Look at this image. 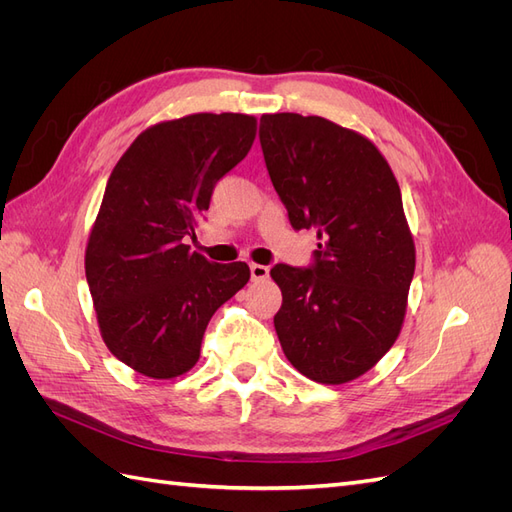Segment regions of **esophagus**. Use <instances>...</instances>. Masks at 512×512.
I'll return each instance as SVG.
<instances>
[{
	"label": "esophagus",
	"instance_id": "esophagus-1",
	"mask_svg": "<svg viewBox=\"0 0 512 512\" xmlns=\"http://www.w3.org/2000/svg\"><path fill=\"white\" fill-rule=\"evenodd\" d=\"M250 273H252V280L254 282H260V280H267L269 277V267H265V265H250Z\"/></svg>",
	"mask_w": 512,
	"mask_h": 512
}]
</instances>
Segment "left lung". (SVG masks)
I'll list each match as a JSON object with an SVG mask.
<instances>
[{
  "mask_svg": "<svg viewBox=\"0 0 512 512\" xmlns=\"http://www.w3.org/2000/svg\"><path fill=\"white\" fill-rule=\"evenodd\" d=\"M260 145L290 224L320 241L312 269H271L277 337L303 376L346 384L404 327L416 250L399 183L367 136L318 115H262Z\"/></svg>",
  "mask_w": 512,
  "mask_h": 512,
  "instance_id": "left-lung-1",
  "label": "left lung"
}]
</instances>
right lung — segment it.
I'll return each instance as SVG.
<instances>
[{
    "label": "right lung",
    "instance_id": "1",
    "mask_svg": "<svg viewBox=\"0 0 512 512\" xmlns=\"http://www.w3.org/2000/svg\"><path fill=\"white\" fill-rule=\"evenodd\" d=\"M256 117L194 113L160 121L115 164L85 250L100 335L121 363L153 380L190 371L211 316L250 282L245 262L192 252L215 183L252 149Z\"/></svg>",
    "mask_w": 512,
    "mask_h": 512
}]
</instances>
